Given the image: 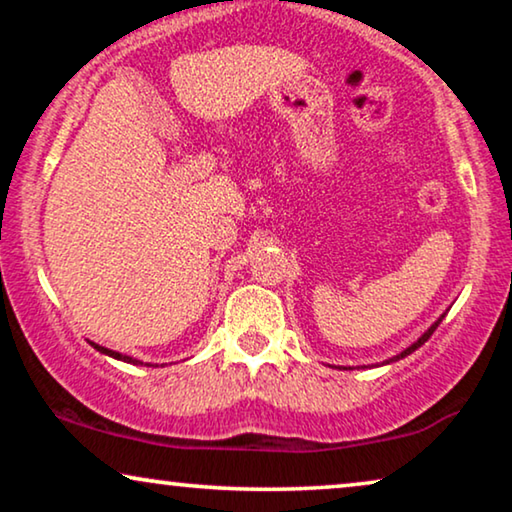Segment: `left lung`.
Masks as SVG:
<instances>
[{
  "instance_id": "8db88e82",
  "label": "left lung",
  "mask_w": 512,
  "mask_h": 512,
  "mask_svg": "<svg viewBox=\"0 0 512 512\" xmlns=\"http://www.w3.org/2000/svg\"><path fill=\"white\" fill-rule=\"evenodd\" d=\"M443 317H445V314H443ZM443 317H440V319L436 321V324H431V328H429V331H426V333L422 335V338H419L417 342H412V345H410L408 349H403V352H401V354H396V356H394V359H389L387 363H391V361H398V359H405V356H408V354H412V352H415V349H419V347H422V345H424V342L431 338V335H433V331H436V328H438V324H440V321H443Z\"/></svg>"
}]
</instances>
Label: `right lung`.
Instances as JSON below:
<instances>
[{"instance_id":"obj_1","label":"right lung","mask_w":512,"mask_h":512,"mask_svg":"<svg viewBox=\"0 0 512 512\" xmlns=\"http://www.w3.org/2000/svg\"><path fill=\"white\" fill-rule=\"evenodd\" d=\"M90 345H93L100 354H107V356H111V359H118V361H125V363H135V366H142V361L132 359V356H125V354H121V352H114V349L100 347V345H95V342H90ZM144 366H151V363H144Z\"/></svg>"}]
</instances>
